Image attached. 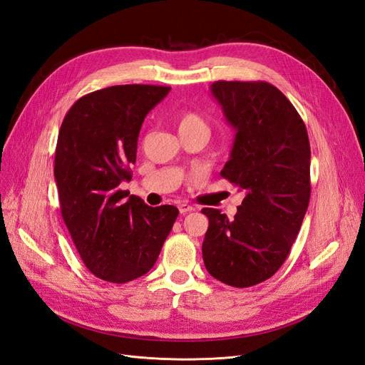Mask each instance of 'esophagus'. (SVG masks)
<instances>
[{
	"label": "esophagus",
	"instance_id": "1",
	"mask_svg": "<svg viewBox=\"0 0 365 365\" xmlns=\"http://www.w3.org/2000/svg\"><path fill=\"white\" fill-rule=\"evenodd\" d=\"M178 208H180V213H181V215H185V213H189V212H193V210H195V207L189 205L187 202L180 204V205H178Z\"/></svg>",
	"mask_w": 365,
	"mask_h": 365
}]
</instances>
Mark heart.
<instances>
[{
	"label": "heart",
	"instance_id": "obj_1",
	"mask_svg": "<svg viewBox=\"0 0 365 365\" xmlns=\"http://www.w3.org/2000/svg\"><path fill=\"white\" fill-rule=\"evenodd\" d=\"M176 123H178V130L180 134L181 132H187V130H202L207 132V123L205 120L193 111H184L178 115V120H176Z\"/></svg>",
	"mask_w": 365,
	"mask_h": 365
}]
</instances>
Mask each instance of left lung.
<instances>
[{
  "instance_id": "8db88e82",
  "label": "left lung",
  "mask_w": 365,
  "mask_h": 365,
  "mask_svg": "<svg viewBox=\"0 0 365 365\" xmlns=\"http://www.w3.org/2000/svg\"><path fill=\"white\" fill-rule=\"evenodd\" d=\"M212 94L236 129L220 176L245 197L235 219L202 208V259L219 282L250 288L279 271L300 231L311 197V146L300 114L274 85L217 81Z\"/></svg>"
}]
</instances>
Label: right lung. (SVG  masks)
<instances>
[{
    "mask_svg": "<svg viewBox=\"0 0 365 365\" xmlns=\"http://www.w3.org/2000/svg\"><path fill=\"white\" fill-rule=\"evenodd\" d=\"M169 86L115 85L81 97L65 115L54 153L61 213L85 267L126 283L155 264L178 217L173 205L149 207L120 190L132 178L137 141Z\"/></svg>",
    "mask_w": 365,
    "mask_h": 365,
    "instance_id": "right-lung-1",
    "label": "right lung"
}]
</instances>
